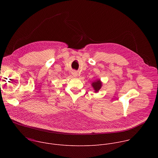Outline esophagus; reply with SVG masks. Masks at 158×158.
Instances as JSON below:
<instances>
[{"instance_id": "esophagus-1", "label": "esophagus", "mask_w": 158, "mask_h": 158, "mask_svg": "<svg viewBox=\"0 0 158 158\" xmlns=\"http://www.w3.org/2000/svg\"><path fill=\"white\" fill-rule=\"evenodd\" d=\"M73 75L74 77H77V73L76 72H74V73H73Z\"/></svg>"}]
</instances>
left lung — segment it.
Wrapping results in <instances>:
<instances>
[{
  "mask_svg": "<svg viewBox=\"0 0 158 158\" xmlns=\"http://www.w3.org/2000/svg\"><path fill=\"white\" fill-rule=\"evenodd\" d=\"M92 85L94 88V89L95 90V92H98L99 90L101 89V86H102V83L100 81V80H98L96 82H94L92 83Z\"/></svg>",
  "mask_w": 158,
  "mask_h": 158,
  "instance_id": "8db88e82",
  "label": "left lung"
}]
</instances>
